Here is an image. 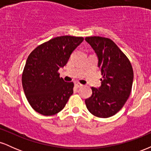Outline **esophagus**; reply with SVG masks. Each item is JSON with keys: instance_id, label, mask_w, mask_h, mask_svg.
<instances>
[{"instance_id": "esophagus-1", "label": "esophagus", "mask_w": 151, "mask_h": 151, "mask_svg": "<svg viewBox=\"0 0 151 151\" xmlns=\"http://www.w3.org/2000/svg\"><path fill=\"white\" fill-rule=\"evenodd\" d=\"M74 86H75L76 88H79V87H81V86H82L83 85L81 84H80V83L76 82L74 83Z\"/></svg>"}]
</instances>
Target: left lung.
<instances>
[{
    "instance_id": "left-lung-1",
    "label": "left lung",
    "mask_w": 151,
    "mask_h": 151,
    "mask_svg": "<svg viewBox=\"0 0 151 151\" xmlns=\"http://www.w3.org/2000/svg\"><path fill=\"white\" fill-rule=\"evenodd\" d=\"M97 55L102 75L101 86L91 87L92 94L85 100L89 111L99 118H109L122 109L131 93L133 71L129 58L109 38L86 37Z\"/></svg>"
}]
</instances>
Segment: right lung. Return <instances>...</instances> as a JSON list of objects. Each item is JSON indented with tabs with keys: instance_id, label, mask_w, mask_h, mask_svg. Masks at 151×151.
Returning <instances> with one entry per match:
<instances>
[{
	"instance_id": "1",
	"label": "right lung",
	"mask_w": 151,
	"mask_h": 151,
	"mask_svg": "<svg viewBox=\"0 0 151 151\" xmlns=\"http://www.w3.org/2000/svg\"><path fill=\"white\" fill-rule=\"evenodd\" d=\"M84 38L60 36L40 45L29 55L22 74L27 101L37 113L52 116L65 108L73 93L74 83L66 82L58 72Z\"/></svg>"
}]
</instances>
